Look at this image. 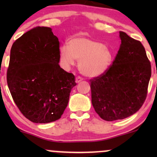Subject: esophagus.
Segmentation results:
<instances>
[{"label": "esophagus", "mask_w": 157, "mask_h": 157, "mask_svg": "<svg viewBox=\"0 0 157 157\" xmlns=\"http://www.w3.org/2000/svg\"><path fill=\"white\" fill-rule=\"evenodd\" d=\"M82 80H83V79H82V77H80V76H78V77H76V79H75V81H76L77 83H78V82H81V81H82Z\"/></svg>", "instance_id": "esophagus-1"}]
</instances>
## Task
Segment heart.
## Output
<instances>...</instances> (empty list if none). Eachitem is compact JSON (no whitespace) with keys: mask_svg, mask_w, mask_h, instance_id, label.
Instances as JSON below:
<instances>
[{"mask_svg":"<svg viewBox=\"0 0 157 157\" xmlns=\"http://www.w3.org/2000/svg\"><path fill=\"white\" fill-rule=\"evenodd\" d=\"M60 64L68 70L78 60L81 73L88 77H97L102 75L111 67L114 54L108 45L89 37H74L59 49Z\"/></svg>","mask_w":157,"mask_h":157,"instance_id":"heart-1","label":"heart"}]
</instances>
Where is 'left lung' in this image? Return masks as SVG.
<instances>
[{
	"label": "left lung",
	"mask_w": 157,
	"mask_h": 157,
	"mask_svg": "<svg viewBox=\"0 0 157 157\" xmlns=\"http://www.w3.org/2000/svg\"><path fill=\"white\" fill-rule=\"evenodd\" d=\"M121 45L106 72L90 80L91 102L106 121L122 120L142 107L151 76V63L141 42L120 32Z\"/></svg>",
	"instance_id": "left-lung-1"
}]
</instances>
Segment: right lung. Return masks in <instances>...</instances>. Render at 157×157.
Returning <instances> with one entry per match:
<instances>
[{
	"label": "right lung",
	"mask_w": 157,
	"mask_h": 157,
	"mask_svg": "<svg viewBox=\"0 0 157 157\" xmlns=\"http://www.w3.org/2000/svg\"><path fill=\"white\" fill-rule=\"evenodd\" d=\"M60 42L49 27L37 26L11 48L7 84L25 117L35 123L59 120L67 107L75 75L60 68Z\"/></svg>",
	"instance_id": "right-lung-1"
}]
</instances>
